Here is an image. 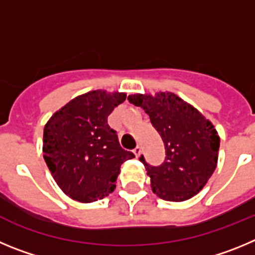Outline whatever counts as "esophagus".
<instances>
[{"label":"esophagus","mask_w":255,"mask_h":255,"mask_svg":"<svg viewBox=\"0 0 255 255\" xmlns=\"http://www.w3.org/2000/svg\"><path fill=\"white\" fill-rule=\"evenodd\" d=\"M133 153L136 155V157H138V156L141 155V147H139V146H136V147H134V150H133Z\"/></svg>","instance_id":"34e87169"}]
</instances>
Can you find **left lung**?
<instances>
[{"label": "left lung", "instance_id": "8db88e82", "mask_svg": "<svg viewBox=\"0 0 255 255\" xmlns=\"http://www.w3.org/2000/svg\"><path fill=\"white\" fill-rule=\"evenodd\" d=\"M128 102L141 107L161 136L165 159L159 166L139 161L151 178V188L165 201L182 202L196 196L213 174L220 137L212 123L196 108L171 93L134 94Z\"/></svg>", "mask_w": 255, "mask_h": 255}]
</instances>
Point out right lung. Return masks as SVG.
<instances>
[{"label":"right lung","instance_id":"right-lung-1","mask_svg":"<svg viewBox=\"0 0 255 255\" xmlns=\"http://www.w3.org/2000/svg\"><path fill=\"white\" fill-rule=\"evenodd\" d=\"M126 94L96 90L77 96L44 127L43 152L54 180L75 201L95 202L111 194L121 165L134 157L121 147L108 116Z\"/></svg>","mask_w":255,"mask_h":255}]
</instances>
